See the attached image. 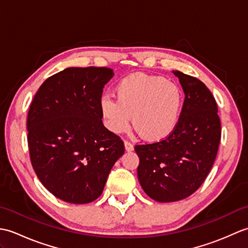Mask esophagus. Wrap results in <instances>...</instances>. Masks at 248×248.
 Wrapping results in <instances>:
<instances>
[{
    "label": "esophagus",
    "mask_w": 248,
    "mask_h": 248,
    "mask_svg": "<svg viewBox=\"0 0 248 248\" xmlns=\"http://www.w3.org/2000/svg\"><path fill=\"white\" fill-rule=\"evenodd\" d=\"M124 148L127 151H132L134 149V146L132 143H130L129 140H125L124 141Z\"/></svg>",
    "instance_id": "esophagus-1"
}]
</instances>
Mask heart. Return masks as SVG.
Returning <instances> with one entry per match:
<instances>
[{
	"label": "heart",
	"instance_id": "b5f03b06",
	"mask_svg": "<svg viewBox=\"0 0 248 248\" xmlns=\"http://www.w3.org/2000/svg\"><path fill=\"white\" fill-rule=\"evenodd\" d=\"M117 100L108 94L100 99V110L110 132L119 134L133 124L143 138L159 141L170 136L180 119L183 96L175 83L162 77L133 73L116 87Z\"/></svg>",
	"mask_w": 248,
	"mask_h": 248
}]
</instances>
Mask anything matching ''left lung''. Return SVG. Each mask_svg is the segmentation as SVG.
Wrapping results in <instances>:
<instances>
[{"mask_svg":"<svg viewBox=\"0 0 248 248\" xmlns=\"http://www.w3.org/2000/svg\"><path fill=\"white\" fill-rule=\"evenodd\" d=\"M172 72L186 94L176 129L163 140L135 146L139 181L159 202H178L197 191L213 166L222 135L217 104L208 87L196 78Z\"/></svg>","mask_w":248,"mask_h":248,"instance_id":"left-lung-1","label":"left lung"}]
</instances>
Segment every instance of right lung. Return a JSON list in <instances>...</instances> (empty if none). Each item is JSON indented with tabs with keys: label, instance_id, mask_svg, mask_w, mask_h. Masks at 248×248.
<instances>
[{
	"label": "right lung",
	"instance_id": "right-lung-1",
	"mask_svg": "<svg viewBox=\"0 0 248 248\" xmlns=\"http://www.w3.org/2000/svg\"><path fill=\"white\" fill-rule=\"evenodd\" d=\"M114 72L71 67L46 78L29 109L26 128L31 166L44 186L70 203L102 194L124 141L102 124L100 99Z\"/></svg>",
	"mask_w": 248,
	"mask_h": 248
}]
</instances>
